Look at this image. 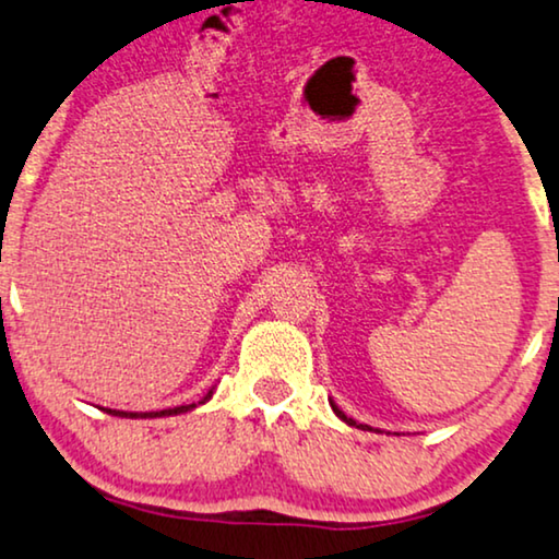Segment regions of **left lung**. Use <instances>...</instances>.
<instances>
[{"label":"left lung","mask_w":559,"mask_h":559,"mask_svg":"<svg viewBox=\"0 0 559 559\" xmlns=\"http://www.w3.org/2000/svg\"><path fill=\"white\" fill-rule=\"evenodd\" d=\"M332 408H334V414H337L342 421H347V424H349V427H357V429H370V427H366V424H357V421H353V419H349V416H347L345 412H340V408H337V406H334V404H332Z\"/></svg>","instance_id":"obj_1"}]
</instances>
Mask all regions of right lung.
Returning <instances> with one entry per match:
<instances>
[{"label": "right lung", "mask_w": 559, "mask_h": 559, "mask_svg": "<svg viewBox=\"0 0 559 559\" xmlns=\"http://www.w3.org/2000/svg\"><path fill=\"white\" fill-rule=\"evenodd\" d=\"M212 396V391L206 393V399ZM204 399V401H206ZM202 401V404H204ZM197 404H189V406H176V408H163V412H145V414H138V412H117V408H109V414H115V416H130V419H153V416H170V414H183V412H189V408H193Z\"/></svg>", "instance_id": "add662e5"}]
</instances>
